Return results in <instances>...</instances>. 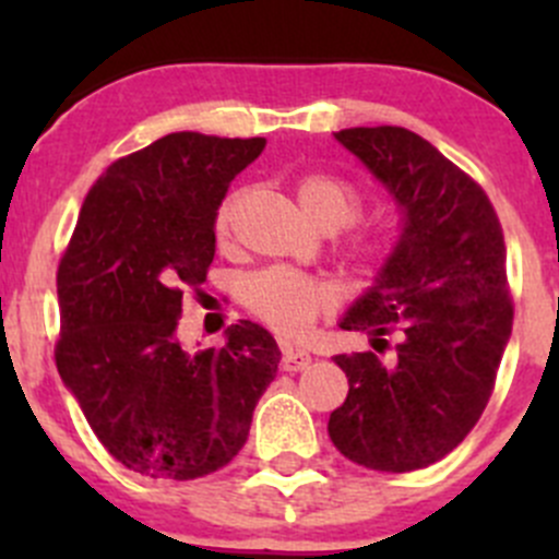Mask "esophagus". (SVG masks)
I'll return each instance as SVG.
<instances>
[{
    "label": "esophagus",
    "instance_id": "obj_1",
    "mask_svg": "<svg viewBox=\"0 0 559 559\" xmlns=\"http://www.w3.org/2000/svg\"><path fill=\"white\" fill-rule=\"evenodd\" d=\"M281 365H284V370L297 373V370H306L311 365V354L295 346H281Z\"/></svg>",
    "mask_w": 559,
    "mask_h": 559
}]
</instances>
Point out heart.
<instances>
[{
	"label": "heart",
	"instance_id": "1",
	"mask_svg": "<svg viewBox=\"0 0 559 559\" xmlns=\"http://www.w3.org/2000/svg\"><path fill=\"white\" fill-rule=\"evenodd\" d=\"M297 197L308 216L324 229L352 227L362 216V194L348 180L326 173H308L297 180ZM240 194L224 197L213 216V235L218 243L233 238L235 216H238ZM397 248V233L384 224L348 229L341 240V251L348 262L370 270L381 267ZM240 297L253 316L284 335H306L313 321L326 313L335 302V289L326 281L295 273L284 267H267L248 275L240 284Z\"/></svg>",
	"mask_w": 559,
	"mask_h": 559
}]
</instances>
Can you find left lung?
I'll use <instances>...</instances> for the list:
<instances>
[{"label":"left lung","mask_w":559,"mask_h":559,"mask_svg":"<svg viewBox=\"0 0 559 559\" xmlns=\"http://www.w3.org/2000/svg\"><path fill=\"white\" fill-rule=\"evenodd\" d=\"M335 138L392 191L405 233L341 321L373 335L376 352L335 357L348 394L326 430L357 465L419 471L465 441L495 389L514 321L503 227L487 191L411 129L354 127Z\"/></svg>","instance_id":"8db88e82"}]
</instances>
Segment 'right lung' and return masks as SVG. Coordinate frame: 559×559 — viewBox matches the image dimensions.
Wrapping results in <instances>:
<instances>
[{
    "instance_id": "add662e5",
    "label": "right lung",
    "mask_w": 559,
    "mask_h": 559,
    "mask_svg": "<svg viewBox=\"0 0 559 559\" xmlns=\"http://www.w3.org/2000/svg\"><path fill=\"white\" fill-rule=\"evenodd\" d=\"M264 138L173 132L112 162L88 189L59 259V376L99 443L134 473L191 481L243 449L278 373L253 321L222 348L186 352L178 319L216 253L213 216Z\"/></svg>"
}]
</instances>
